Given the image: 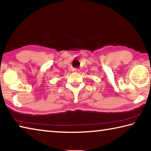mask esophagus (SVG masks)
Segmentation results:
<instances>
[{"instance_id":"esophagus-1","label":"esophagus","mask_w":151,"mask_h":151,"mask_svg":"<svg viewBox=\"0 0 151 151\" xmlns=\"http://www.w3.org/2000/svg\"><path fill=\"white\" fill-rule=\"evenodd\" d=\"M73 71H75V72H76V71H78V70L77 69V68H74L73 69Z\"/></svg>"}]
</instances>
